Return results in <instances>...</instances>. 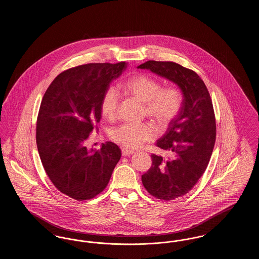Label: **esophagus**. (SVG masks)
I'll use <instances>...</instances> for the list:
<instances>
[{
  "label": "esophagus",
  "instance_id": "1",
  "mask_svg": "<svg viewBox=\"0 0 259 259\" xmlns=\"http://www.w3.org/2000/svg\"><path fill=\"white\" fill-rule=\"evenodd\" d=\"M121 152H122V155H123V156H129V155H132V154L134 153V151H133V150L126 149V148H123Z\"/></svg>",
  "mask_w": 259,
  "mask_h": 259
}]
</instances>
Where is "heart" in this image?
Masks as SVG:
<instances>
[{
	"instance_id": "b5f03b06",
	"label": "heart",
	"mask_w": 259,
	"mask_h": 259,
	"mask_svg": "<svg viewBox=\"0 0 259 259\" xmlns=\"http://www.w3.org/2000/svg\"><path fill=\"white\" fill-rule=\"evenodd\" d=\"M124 91L145 103V114L153 119L160 128L168 127L179 116L184 106V95L177 85L163 87L158 78L146 74H136L123 82ZM119 103V94L109 88L103 95L100 110L105 118L113 119ZM157 136L155 126L150 122L134 125L123 124L115 128L111 139L126 148H136Z\"/></svg>"
}]
</instances>
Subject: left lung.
I'll return each mask as SVG.
<instances>
[{
	"instance_id": "left-lung-1",
	"label": "left lung",
	"mask_w": 259,
	"mask_h": 259,
	"mask_svg": "<svg viewBox=\"0 0 259 259\" xmlns=\"http://www.w3.org/2000/svg\"><path fill=\"white\" fill-rule=\"evenodd\" d=\"M138 68L172 80L184 94L183 110L156 144L168 157L151 154V167L142 176L150 195L171 201L188 193L208 167L217 136L212 102L202 78L178 63L149 60Z\"/></svg>"
}]
</instances>
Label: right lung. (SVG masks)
Instances as JSON below:
<instances>
[{"mask_svg":"<svg viewBox=\"0 0 259 259\" xmlns=\"http://www.w3.org/2000/svg\"><path fill=\"white\" fill-rule=\"evenodd\" d=\"M125 68L123 61L70 68L53 79L41 100L36 128L40 161L53 185L74 200L101 193L121 157L111 142L91 150L87 142L100 122L104 93Z\"/></svg>","mask_w":259,"mask_h":259,"instance_id":"obj_1","label":"right lung"}]
</instances>
